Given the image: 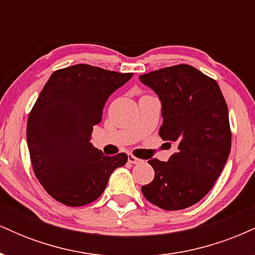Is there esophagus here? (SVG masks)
I'll return each instance as SVG.
<instances>
[{
	"instance_id": "obj_1",
	"label": "esophagus",
	"mask_w": 255,
	"mask_h": 255,
	"mask_svg": "<svg viewBox=\"0 0 255 255\" xmlns=\"http://www.w3.org/2000/svg\"><path fill=\"white\" fill-rule=\"evenodd\" d=\"M128 162L131 163V164H139V163H141L142 160L139 159V158H136L135 156H133V154H128Z\"/></svg>"
}]
</instances>
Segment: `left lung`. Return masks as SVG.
I'll return each mask as SVG.
<instances>
[{
    "mask_svg": "<svg viewBox=\"0 0 255 255\" xmlns=\"http://www.w3.org/2000/svg\"><path fill=\"white\" fill-rule=\"evenodd\" d=\"M162 102L159 135L176 152L168 162L148 160L152 182L144 197L163 210H183L200 201L212 188L230 153L229 113L218 84L188 64L142 74Z\"/></svg>",
    "mask_w": 255,
    "mask_h": 255,
    "instance_id": "8db88e82",
    "label": "left lung"
}]
</instances>
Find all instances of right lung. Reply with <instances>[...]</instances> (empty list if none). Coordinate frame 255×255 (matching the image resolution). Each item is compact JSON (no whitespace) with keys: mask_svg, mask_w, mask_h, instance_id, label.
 <instances>
[{"mask_svg":"<svg viewBox=\"0 0 255 255\" xmlns=\"http://www.w3.org/2000/svg\"><path fill=\"white\" fill-rule=\"evenodd\" d=\"M131 77L80 63L55 71L43 87L26 137L34 175L55 200L73 207L97 200L113 171L127 163L126 153L104 156L91 135L109 96Z\"/></svg>","mask_w":255,"mask_h":255,"instance_id":"right-lung-1","label":"right lung"}]
</instances>
